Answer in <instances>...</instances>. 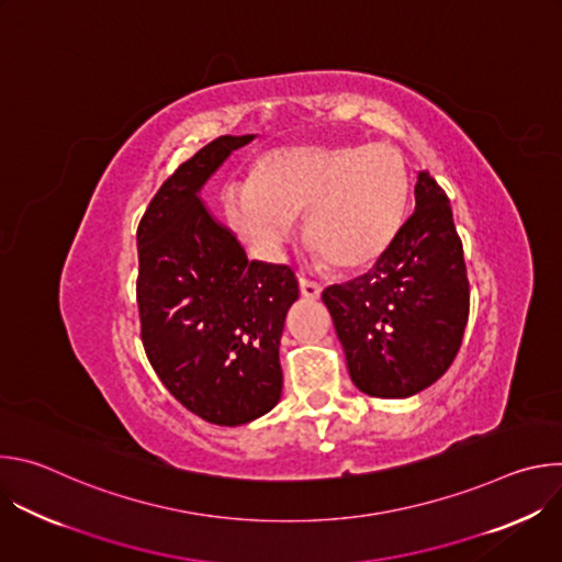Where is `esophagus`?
<instances>
[{
  "instance_id": "34e87169",
  "label": "esophagus",
  "mask_w": 562,
  "mask_h": 562,
  "mask_svg": "<svg viewBox=\"0 0 562 562\" xmlns=\"http://www.w3.org/2000/svg\"><path fill=\"white\" fill-rule=\"evenodd\" d=\"M300 293H302V297H306V300H317L319 293H323V286H319L317 282H311V280L300 278Z\"/></svg>"
}]
</instances>
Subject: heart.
Wrapping results in <instances>:
<instances>
[{
    "instance_id": "b5f03b06",
    "label": "heart",
    "mask_w": 562,
    "mask_h": 562,
    "mask_svg": "<svg viewBox=\"0 0 562 562\" xmlns=\"http://www.w3.org/2000/svg\"><path fill=\"white\" fill-rule=\"evenodd\" d=\"M407 171L382 144H300L267 153L251 182L231 184L224 213L265 254H278L304 217L306 243L336 271L378 262L405 222Z\"/></svg>"
}]
</instances>
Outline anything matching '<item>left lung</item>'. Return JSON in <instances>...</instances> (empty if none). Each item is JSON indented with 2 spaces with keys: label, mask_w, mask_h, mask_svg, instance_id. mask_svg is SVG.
Returning <instances> with one entry per match:
<instances>
[{
  "label": "left lung",
  "mask_w": 562,
  "mask_h": 562,
  "mask_svg": "<svg viewBox=\"0 0 562 562\" xmlns=\"http://www.w3.org/2000/svg\"><path fill=\"white\" fill-rule=\"evenodd\" d=\"M416 209L375 267L323 291L353 384L409 397L453 362L469 317V280L449 198L418 173Z\"/></svg>",
  "instance_id": "left-lung-1"
}]
</instances>
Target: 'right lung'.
<instances>
[{
    "label": "right lung",
    "instance_id": "add662e5",
    "mask_svg": "<svg viewBox=\"0 0 562 562\" xmlns=\"http://www.w3.org/2000/svg\"><path fill=\"white\" fill-rule=\"evenodd\" d=\"M256 135H222L159 187L137 226L142 342L176 400L220 427L269 414L282 393L280 338L300 289L284 265L249 260L200 191Z\"/></svg>",
    "mask_w": 562,
    "mask_h": 562
}]
</instances>
